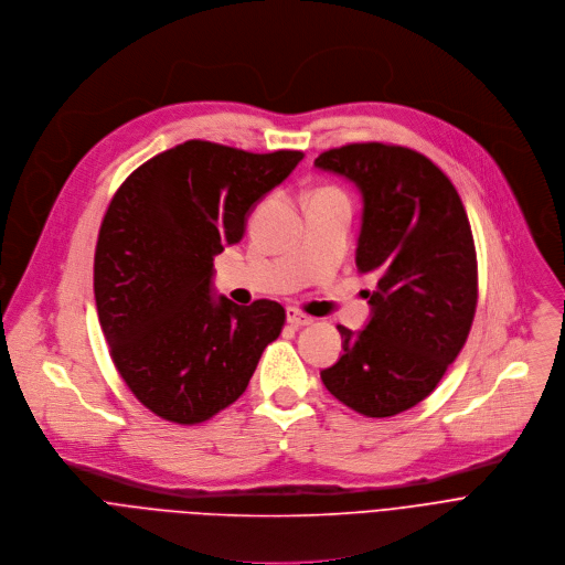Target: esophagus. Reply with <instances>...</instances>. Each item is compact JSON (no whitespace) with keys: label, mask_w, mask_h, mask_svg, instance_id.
Segmentation results:
<instances>
[{"label":"esophagus","mask_w":565,"mask_h":565,"mask_svg":"<svg viewBox=\"0 0 565 565\" xmlns=\"http://www.w3.org/2000/svg\"><path fill=\"white\" fill-rule=\"evenodd\" d=\"M287 322H291L294 327H305V324H311L313 318L307 316L305 311L296 309V307H289V309H287Z\"/></svg>","instance_id":"34e87169"}]
</instances>
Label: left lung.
I'll use <instances>...</instances> for the list:
<instances>
[{"label": "left lung", "instance_id": "obj_1", "mask_svg": "<svg viewBox=\"0 0 565 565\" xmlns=\"http://www.w3.org/2000/svg\"><path fill=\"white\" fill-rule=\"evenodd\" d=\"M313 164L359 186L356 267L376 278L370 322L338 324L343 356L320 379L363 416H396L434 392L468 341L479 298L470 220L449 178L407 147L356 142Z\"/></svg>", "mask_w": 565, "mask_h": 565}]
</instances>
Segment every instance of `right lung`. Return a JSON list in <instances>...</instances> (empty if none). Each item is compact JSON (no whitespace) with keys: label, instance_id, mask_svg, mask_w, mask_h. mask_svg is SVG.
Wrapping results in <instances>:
<instances>
[{"label":"right lung","instance_id":"obj_1","mask_svg":"<svg viewBox=\"0 0 565 565\" xmlns=\"http://www.w3.org/2000/svg\"><path fill=\"white\" fill-rule=\"evenodd\" d=\"M302 160L204 140L138 167L102 220L93 289L110 359L156 416L198 425L243 396L285 307L213 298V258L243 241L254 204Z\"/></svg>","mask_w":565,"mask_h":565}]
</instances>
